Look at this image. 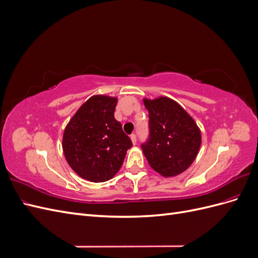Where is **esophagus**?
I'll return each instance as SVG.
<instances>
[{
  "mask_svg": "<svg viewBox=\"0 0 258 258\" xmlns=\"http://www.w3.org/2000/svg\"><path fill=\"white\" fill-rule=\"evenodd\" d=\"M130 139H131L132 144L136 145V144H137V136H136V135H131V136H130Z\"/></svg>",
  "mask_w": 258,
  "mask_h": 258,
  "instance_id": "esophagus-1",
  "label": "esophagus"
}]
</instances>
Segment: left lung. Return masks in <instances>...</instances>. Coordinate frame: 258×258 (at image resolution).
Returning <instances> with one entry per match:
<instances>
[{"mask_svg":"<svg viewBox=\"0 0 258 258\" xmlns=\"http://www.w3.org/2000/svg\"><path fill=\"white\" fill-rule=\"evenodd\" d=\"M148 111L150 137L141 145L150 166L165 177L175 176L196 159L201 145L197 123L172 99H143Z\"/></svg>","mask_w":258,"mask_h":258,"instance_id":"left-lung-1","label":"left lung"}]
</instances>
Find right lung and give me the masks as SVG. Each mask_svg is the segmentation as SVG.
I'll list each match as a JSON object with an SVG mask.
<instances>
[{"instance_id": "1", "label": "right lung", "mask_w": 258, "mask_h": 258, "mask_svg": "<svg viewBox=\"0 0 258 258\" xmlns=\"http://www.w3.org/2000/svg\"><path fill=\"white\" fill-rule=\"evenodd\" d=\"M117 98H89L67 124L62 139L64 157L74 172L90 182L111 179L132 146L114 117Z\"/></svg>"}]
</instances>
